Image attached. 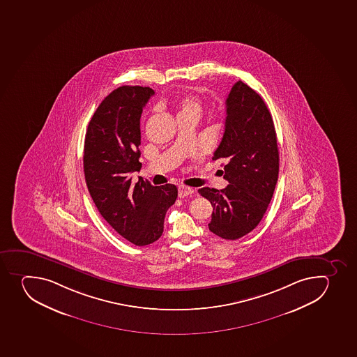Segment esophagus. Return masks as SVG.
Segmentation results:
<instances>
[{
    "label": "esophagus",
    "mask_w": 357,
    "mask_h": 357,
    "mask_svg": "<svg viewBox=\"0 0 357 357\" xmlns=\"http://www.w3.org/2000/svg\"><path fill=\"white\" fill-rule=\"evenodd\" d=\"M193 188H190V187H178V197H179L180 199H181V197H187V195H190V194H193Z\"/></svg>",
    "instance_id": "esophagus-1"
}]
</instances>
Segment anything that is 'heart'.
Returning a JSON list of instances; mask_svg holds the SVG:
<instances>
[{
    "label": "heart",
    "mask_w": 357,
    "mask_h": 357,
    "mask_svg": "<svg viewBox=\"0 0 357 357\" xmlns=\"http://www.w3.org/2000/svg\"><path fill=\"white\" fill-rule=\"evenodd\" d=\"M202 111H204V105L197 96L183 95L178 100V116L200 118Z\"/></svg>",
    "instance_id": "obj_1"
}]
</instances>
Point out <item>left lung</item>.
<instances>
[{
  "label": "left lung",
  "mask_w": 357,
  "mask_h": 357,
  "mask_svg": "<svg viewBox=\"0 0 357 357\" xmlns=\"http://www.w3.org/2000/svg\"><path fill=\"white\" fill-rule=\"evenodd\" d=\"M225 105V134L213 160H225L229 185L199 193L214 208L209 230L234 241L251 232L268 208L279 177V148L272 116L253 89L238 81Z\"/></svg>",
  "instance_id": "1"
}]
</instances>
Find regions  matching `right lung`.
<instances>
[{"label": "right lung", "instance_id": "1", "mask_svg": "<svg viewBox=\"0 0 357 357\" xmlns=\"http://www.w3.org/2000/svg\"><path fill=\"white\" fill-rule=\"evenodd\" d=\"M153 93L139 85L113 90L96 109L85 134L83 167L89 193L104 220L136 246L162 236L165 214L178 197L172 183H132L130 174L142 167L139 119Z\"/></svg>", "mask_w": 357, "mask_h": 357}]
</instances>
